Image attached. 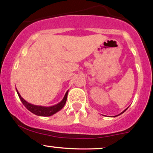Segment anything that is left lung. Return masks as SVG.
Returning <instances> with one entry per match:
<instances>
[{"label": "left lung", "instance_id": "1", "mask_svg": "<svg viewBox=\"0 0 153 153\" xmlns=\"http://www.w3.org/2000/svg\"><path fill=\"white\" fill-rule=\"evenodd\" d=\"M127 109H128V108H126V110H124V111H123V112H121V113H120V114H119V115H121V114H122V113H123V112H125V111H126V110H127ZM115 116H117V115H115Z\"/></svg>", "mask_w": 153, "mask_h": 153}]
</instances>
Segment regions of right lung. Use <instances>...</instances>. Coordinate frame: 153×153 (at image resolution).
Wrapping results in <instances>:
<instances>
[{"instance_id": "add662e5", "label": "right lung", "mask_w": 153, "mask_h": 153, "mask_svg": "<svg viewBox=\"0 0 153 153\" xmlns=\"http://www.w3.org/2000/svg\"><path fill=\"white\" fill-rule=\"evenodd\" d=\"M16 92H17L18 96H19V99L21 100V101L22 102L23 105H25V107H26L29 111L33 112V113L35 114V115H39V116H51V115H53V114H55L56 112L59 111L60 110H62V109L63 108V107L65 106V103H66L67 97H68V91L66 92V94H65L63 100H62L59 103H58L57 105H55L51 107H43V106H38V105H32V104L29 103V102H26L24 99L21 97V95L19 94V93L18 92L17 89H16Z\"/></svg>"}]
</instances>
